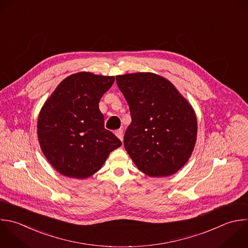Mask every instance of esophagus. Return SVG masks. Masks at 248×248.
<instances>
[{
	"instance_id": "obj_1",
	"label": "esophagus",
	"mask_w": 248,
	"mask_h": 248,
	"mask_svg": "<svg viewBox=\"0 0 248 248\" xmlns=\"http://www.w3.org/2000/svg\"><path fill=\"white\" fill-rule=\"evenodd\" d=\"M123 129H118V130H116L115 131V135H116V137L119 139V140H123Z\"/></svg>"
}]
</instances>
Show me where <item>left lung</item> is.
Returning a JSON list of instances; mask_svg holds the SVG:
<instances>
[{
  "label": "left lung",
  "instance_id": "left-lung-1",
  "mask_svg": "<svg viewBox=\"0 0 248 248\" xmlns=\"http://www.w3.org/2000/svg\"><path fill=\"white\" fill-rule=\"evenodd\" d=\"M132 117L124 146L136 166L149 176L175 173L190 158L197 118L190 104L166 78L151 73L116 77Z\"/></svg>",
  "mask_w": 248,
  "mask_h": 248
}]
</instances>
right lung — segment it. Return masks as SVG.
<instances>
[{
	"label": "right lung",
	"mask_w": 248,
	"mask_h": 248,
	"mask_svg": "<svg viewBox=\"0 0 248 248\" xmlns=\"http://www.w3.org/2000/svg\"><path fill=\"white\" fill-rule=\"evenodd\" d=\"M114 77L78 73L66 78L44 105L38 120L41 148L63 175L89 177L98 171L121 140L105 128L99 109Z\"/></svg>",
	"instance_id": "1"
}]
</instances>
